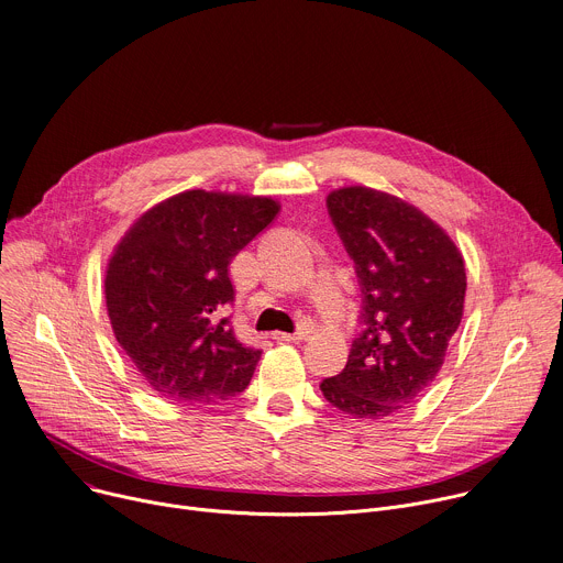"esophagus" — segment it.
<instances>
[{
	"mask_svg": "<svg viewBox=\"0 0 563 563\" xmlns=\"http://www.w3.org/2000/svg\"><path fill=\"white\" fill-rule=\"evenodd\" d=\"M303 331H297V333H275L273 338L277 340V342H299V340H303Z\"/></svg>",
	"mask_w": 563,
	"mask_h": 563,
	"instance_id": "obj_1",
	"label": "esophagus"
}]
</instances>
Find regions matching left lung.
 <instances>
[{"label":"left lung","instance_id":"8db88e82","mask_svg":"<svg viewBox=\"0 0 563 563\" xmlns=\"http://www.w3.org/2000/svg\"><path fill=\"white\" fill-rule=\"evenodd\" d=\"M362 292L360 333L324 398L353 418H385L433 383L463 318L465 264L454 241L413 206L342 187L327 199Z\"/></svg>","mask_w":563,"mask_h":563}]
</instances>
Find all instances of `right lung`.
<instances>
[{"label":"right lung","mask_w":563,"mask_h":563,"mask_svg":"<svg viewBox=\"0 0 563 563\" xmlns=\"http://www.w3.org/2000/svg\"><path fill=\"white\" fill-rule=\"evenodd\" d=\"M277 214L266 197L192 190L145 212L118 243L104 279L107 313L161 398L217 405L250 385L262 351L234 335L228 266Z\"/></svg>","instance_id":"add662e5"}]
</instances>
